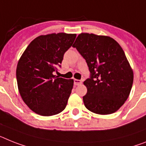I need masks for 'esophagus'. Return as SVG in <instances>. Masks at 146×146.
<instances>
[{
	"label": "esophagus",
	"mask_w": 146,
	"mask_h": 146,
	"mask_svg": "<svg viewBox=\"0 0 146 146\" xmlns=\"http://www.w3.org/2000/svg\"><path fill=\"white\" fill-rule=\"evenodd\" d=\"M82 84V81L79 80V79H74V84L75 85H79Z\"/></svg>",
	"instance_id": "esophagus-1"
}]
</instances>
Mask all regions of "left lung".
I'll return each mask as SVG.
<instances>
[{"instance_id": "8db88e82", "label": "left lung", "mask_w": 146, "mask_h": 146, "mask_svg": "<svg viewBox=\"0 0 146 146\" xmlns=\"http://www.w3.org/2000/svg\"><path fill=\"white\" fill-rule=\"evenodd\" d=\"M86 60L90 78L84 82V106L94 113L111 114L129 96L133 73L122 48L112 38L81 33L73 45Z\"/></svg>"}]
</instances>
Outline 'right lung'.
Segmentation results:
<instances>
[{
    "label": "right lung",
    "instance_id": "add662e5",
    "mask_svg": "<svg viewBox=\"0 0 146 146\" xmlns=\"http://www.w3.org/2000/svg\"><path fill=\"white\" fill-rule=\"evenodd\" d=\"M76 34L51 33L35 38L18 62V91L30 110L44 117L64 110L73 87V79L54 75L64 54L72 46Z\"/></svg>",
    "mask_w": 146,
    "mask_h": 146
}]
</instances>
